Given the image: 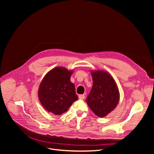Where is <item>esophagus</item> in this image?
Returning a JSON list of instances; mask_svg holds the SVG:
<instances>
[{
    "label": "esophagus",
    "mask_w": 154,
    "mask_h": 154,
    "mask_svg": "<svg viewBox=\"0 0 154 154\" xmlns=\"http://www.w3.org/2000/svg\"><path fill=\"white\" fill-rule=\"evenodd\" d=\"M78 97L80 100H83L85 98V95L84 94H81V95H79Z\"/></svg>",
    "instance_id": "esophagus-1"
}]
</instances>
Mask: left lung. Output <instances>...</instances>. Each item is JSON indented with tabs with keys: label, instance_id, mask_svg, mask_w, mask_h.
<instances>
[{
	"label": "left lung",
	"instance_id": "8db88e82",
	"mask_svg": "<svg viewBox=\"0 0 154 154\" xmlns=\"http://www.w3.org/2000/svg\"><path fill=\"white\" fill-rule=\"evenodd\" d=\"M93 85L87 103L96 116L104 118L114 110L119 101L117 84L110 74L104 71H91Z\"/></svg>",
	"mask_w": 154,
	"mask_h": 154
}]
</instances>
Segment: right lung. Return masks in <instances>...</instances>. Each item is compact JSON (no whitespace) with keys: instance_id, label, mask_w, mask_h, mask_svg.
Returning a JSON list of instances; mask_svg holds the SVG:
<instances>
[{"instance_id":"add662e5","label":"right lung","mask_w":154,"mask_h":154,"mask_svg":"<svg viewBox=\"0 0 154 154\" xmlns=\"http://www.w3.org/2000/svg\"><path fill=\"white\" fill-rule=\"evenodd\" d=\"M72 73L73 71L57 67L49 71L42 80L38 91V98L49 112L62 114L78 100L75 87L70 80Z\"/></svg>"}]
</instances>
